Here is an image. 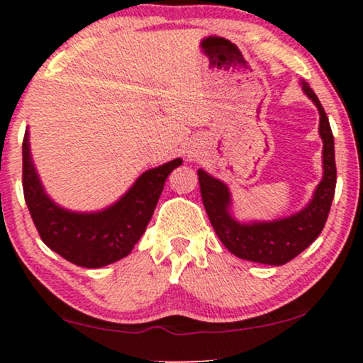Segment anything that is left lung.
<instances>
[{
	"instance_id": "left-lung-1",
	"label": "left lung",
	"mask_w": 363,
	"mask_h": 363,
	"mask_svg": "<svg viewBox=\"0 0 363 363\" xmlns=\"http://www.w3.org/2000/svg\"><path fill=\"white\" fill-rule=\"evenodd\" d=\"M302 91L315 104L320 116L319 133L324 143L322 150L324 177L317 185L312 200L299 213L282 220L240 223L233 218L230 211L231 193L226 183L208 175L201 168L198 170L201 200L208 218L228 251L241 259L271 266L286 264L315 241V238L324 230L329 216L337 182L334 135H332L329 118L315 92L307 82H302Z\"/></svg>"
}]
</instances>
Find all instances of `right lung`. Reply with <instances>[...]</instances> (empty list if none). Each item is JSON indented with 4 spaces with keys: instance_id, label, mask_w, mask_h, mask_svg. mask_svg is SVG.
<instances>
[{
    "instance_id": "obj_1",
    "label": "right lung",
    "mask_w": 363,
    "mask_h": 363,
    "mask_svg": "<svg viewBox=\"0 0 363 363\" xmlns=\"http://www.w3.org/2000/svg\"><path fill=\"white\" fill-rule=\"evenodd\" d=\"M180 165L182 158H175L142 173L130 190L106 210L69 211L44 191L26 130L23 140L24 200L44 245L76 266L104 267L130 255L155 211L167 177Z\"/></svg>"
}]
</instances>
